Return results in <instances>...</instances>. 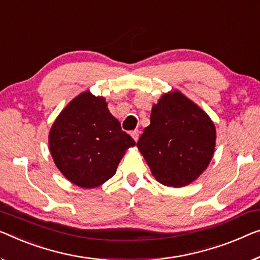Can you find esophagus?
Returning <instances> with one entry per match:
<instances>
[{
    "instance_id": "obj_1",
    "label": "esophagus",
    "mask_w": 260,
    "mask_h": 260,
    "mask_svg": "<svg viewBox=\"0 0 260 260\" xmlns=\"http://www.w3.org/2000/svg\"><path fill=\"white\" fill-rule=\"evenodd\" d=\"M131 135H132V138H133L135 141H138V140H139V131H138V129H135V131H132Z\"/></svg>"
}]
</instances>
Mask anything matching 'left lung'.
Segmentation results:
<instances>
[{"label":"left lung","mask_w":260,"mask_h":260,"mask_svg":"<svg viewBox=\"0 0 260 260\" xmlns=\"http://www.w3.org/2000/svg\"><path fill=\"white\" fill-rule=\"evenodd\" d=\"M216 129L207 113L179 91L162 95L150 125L137 143L157 182L180 188L205 169L215 150Z\"/></svg>","instance_id":"obj_1"}]
</instances>
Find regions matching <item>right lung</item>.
Returning <instances> with one entry per match:
<instances>
[{
    "label": "right lung",
    "mask_w": 260,
    "mask_h": 260,
    "mask_svg": "<svg viewBox=\"0 0 260 260\" xmlns=\"http://www.w3.org/2000/svg\"><path fill=\"white\" fill-rule=\"evenodd\" d=\"M135 141L110 113L105 99L84 92L61 111L49 135L50 153L61 174L81 188L110 180Z\"/></svg>",
    "instance_id": "1"
}]
</instances>
